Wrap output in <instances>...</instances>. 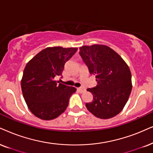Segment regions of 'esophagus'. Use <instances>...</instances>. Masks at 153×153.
<instances>
[{
    "label": "esophagus",
    "instance_id": "1",
    "mask_svg": "<svg viewBox=\"0 0 153 153\" xmlns=\"http://www.w3.org/2000/svg\"><path fill=\"white\" fill-rule=\"evenodd\" d=\"M78 90L79 91V92H80V93H82V92H85V89L84 88H78Z\"/></svg>",
    "mask_w": 153,
    "mask_h": 153
}]
</instances>
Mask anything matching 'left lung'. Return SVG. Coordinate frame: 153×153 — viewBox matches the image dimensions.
<instances>
[{"instance_id":"left-lung-1","label":"left lung","mask_w":153,"mask_h":153,"mask_svg":"<svg viewBox=\"0 0 153 153\" xmlns=\"http://www.w3.org/2000/svg\"><path fill=\"white\" fill-rule=\"evenodd\" d=\"M80 55L91 75H95L97 86L88 88L93 95L85 106L96 117L107 119L121 111L132 90L128 65L115 51L106 45L82 46Z\"/></svg>"}]
</instances>
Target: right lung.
I'll use <instances>...</instances> for the list:
<instances>
[{
    "label": "right lung",
    "mask_w": 153,
    "mask_h": 153,
    "mask_svg": "<svg viewBox=\"0 0 153 153\" xmlns=\"http://www.w3.org/2000/svg\"><path fill=\"white\" fill-rule=\"evenodd\" d=\"M77 50L74 47H47L27 63L21 88L25 102L35 117L51 120L66 109L76 88L59 83L55 78L62 74L65 63Z\"/></svg>",
    "instance_id": "1"
}]
</instances>
